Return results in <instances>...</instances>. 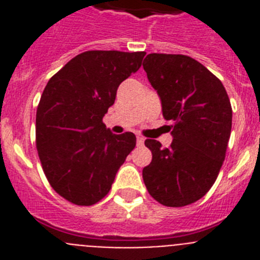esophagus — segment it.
<instances>
[{"instance_id":"obj_1","label":"esophagus","mask_w":260,"mask_h":260,"mask_svg":"<svg viewBox=\"0 0 260 260\" xmlns=\"http://www.w3.org/2000/svg\"><path fill=\"white\" fill-rule=\"evenodd\" d=\"M137 144H138V146H143L144 138L141 137V135H138V137H137Z\"/></svg>"}]
</instances>
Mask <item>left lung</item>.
I'll return each mask as SVG.
<instances>
[{"mask_svg": "<svg viewBox=\"0 0 260 260\" xmlns=\"http://www.w3.org/2000/svg\"><path fill=\"white\" fill-rule=\"evenodd\" d=\"M143 69L173 137L169 148L144 142L152 152L144 185L158 203L183 207L204 197L217 178L231 137V102L221 82L189 56L151 53Z\"/></svg>", "mask_w": 260, "mask_h": 260, "instance_id": "8db88e82", "label": "left lung"}]
</instances>
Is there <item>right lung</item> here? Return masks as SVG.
<instances>
[{
	"instance_id": "obj_1",
	"label": "right lung",
	"mask_w": 260,
	"mask_h": 260,
	"mask_svg": "<svg viewBox=\"0 0 260 260\" xmlns=\"http://www.w3.org/2000/svg\"><path fill=\"white\" fill-rule=\"evenodd\" d=\"M144 54L80 53L45 86L36 112V147L50 186L66 201L98 203L134 150L135 135L113 134L103 117L114 104L119 84L139 70Z\"/></svg>"
}]
</instances>
